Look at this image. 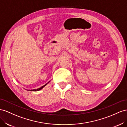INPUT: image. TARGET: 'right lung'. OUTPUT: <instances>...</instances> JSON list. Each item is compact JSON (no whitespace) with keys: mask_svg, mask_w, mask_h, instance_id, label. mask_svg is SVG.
Here are the masks:
<instances>
[{"mask_svg":"<svg viewBox=\"0 0 127 127\" xmlns=\"http://www.w3.org/2000/svg\"><path fill=\"white\" fill-rule=\"evenodd\" d=\"M48 83H47V84H48ZM47 84H46V85H45L44 86H42L41 87H40V88H38V89H33V90H31V91H33V92H36V91H38V90H41V89H42L43 87H44L47 85Z\"/></svg>","mask_w":127,"mask_h":127,"instance_id":"add662e5","label":"right lung"}]
</instances>
